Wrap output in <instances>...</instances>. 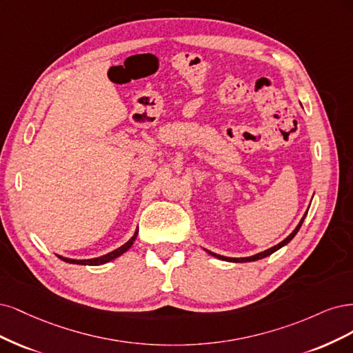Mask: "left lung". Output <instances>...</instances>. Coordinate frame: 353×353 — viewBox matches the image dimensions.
<instances>
[{
  "instance_id": "8db88e82",
  "label": "left lung",
  "mask_w": 353,
  "mask_h": 353,
  "mask_svg": "<svg viewBox=\"0 0 353 353\" xmlns=\"http://www.w3.org/2000/svg\"><path fill=\"white\" fill-rule=\"evenodd\" d=\"M308 212V211H306ZM305 217H306V214L303 215L302 217V220L299 221V224L296 225V229H294L286 239H284L283 242H280L279 245H276V246H272V248H270V249H267V251H264V252H259V254H256V255H252V256H248V258H227V256H221V255H217V254H214V252H210V251H207L210 255H212V256H215V258H219V259H223V261H230V263H249V261H256V259H263V258H265V256H268V255H271L272 252H276L277 249H280V248H283L284 245H288L292 239L294 237V234H296L298 232H299V229H301V225H302V223H303V220H305Z\"/></svg>"
}]
</instances>
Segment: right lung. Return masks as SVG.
<instances>
[{"mask_svg":"<svg viewBox=\"0 0 353 353\" xmlns=\"http://www.w3.org/2000/svg\"><path fill=\"white\" fill-rule=\"evenodd\" d=\"M136 236H138V230L134 232V234L132 236L130 241H128V242L124 243L123 246L117 248L116 251H112V252H110V254H107V255H102V256L94 258V259H70V258H64V256H59V258H60V259H63V261H65V263H70V264H82V265H101V264H105V263H108V261H111V259H116L117 256H120L121 254L126 252L128 249H129V248L133 245V242H134Z\"/></svg>","mask_w":353,"mask_h":353,"instance_id":"1","label":"right lung"}]
</instances>
